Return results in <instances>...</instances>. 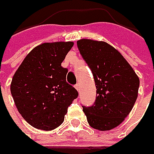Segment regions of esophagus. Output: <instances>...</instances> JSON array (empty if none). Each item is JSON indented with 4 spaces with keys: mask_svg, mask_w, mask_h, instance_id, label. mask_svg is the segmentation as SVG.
<instances>
[{
    "mask_svg": "<svg viewBox=\"0 0 154 154\" xmlns=\"http://www.w3.org/2000/svg\"><path fill=\"white\" fill-rule=\"evenodd\" d=\"M75 88H76L77 91L79 92V90H80V86H79V84H76V85H75Z\"/></svg>",
    "mask_w": 154,
    "mask_h": 154,
    "instance_id": "1",
    "label": "esophagus"
}]
</instances>
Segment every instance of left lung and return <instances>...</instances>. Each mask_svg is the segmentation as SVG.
Returning <instances> with one entry per match:
<instances>
[{
  "mask_svg": "<svg viewBox=\"0 0 154 154\" xmlns=\"http://www.w3.org/2000/svg\"><path fill=\"white\" fill-rule=\"evenodd\" d=\"M77 44L96 86L94 104L82 105L83 110L92 128L110 130L123 122L133 109L139 78L124 57L107 43L82 39Z\"/></svg>",
  "mask_w": 154,
  "mask_h": 154,
  "instance_id": "left-lung-1",
  "label": "left lung"
}]
</instances>
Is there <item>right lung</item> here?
<instances>
[{
  "mask_svg": "<svg viewBox=\"0 0 154 154\" xmlns=\"http://www.w3.org/2000/svg\"><path fill=\"white\" fill-rule=\"evenodd\" d=\"M72 42L43 44L25 58L11 85L16 107L31 126L52 130L61 125L68 108L78 96L66 81L68 69L61 66Z\"/></svg>",
  "mask_w": 154,
  "mask_h": 154,
  "instance_id": "obj_1",
  "label": "right lung"
}]
</instances>
